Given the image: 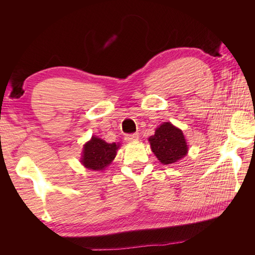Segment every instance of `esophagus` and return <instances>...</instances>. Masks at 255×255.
I'll return each instance as SVG.
<instances>
[{
	"mask_svg": "<svg viewBox=\"0 0 255 255\" xmlns=\"http://www.w3.org/2000/svg\"><path fill=\"white\" fill-rule=\"evenodd\" d=\"M138 138H139V136H138V134H128L126 136V141L128 142H132V141H136L138 140Z\"/></svg>",
	"mask_w": 255,
	"mask_h": 255,
	"instance_id": "34e87169",
	"label": "esophagus"
}]
</instances>
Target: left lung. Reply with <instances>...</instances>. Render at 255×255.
<instances>
[{"instance_id": "8db88e82", "label": "left lung", "mask_w": 255, "mask_h": 255, "mask_svg": "<svg viewBox=\"0 0 255 255\" xmlns=\"http://www.w3.org/2000/svg\"><path fill=\"white\" fill-rule=\"evenodd\" d=\"M149 142L152 152L163 165L175 163L188 152L183 132L170 122H164L160 125L155 129V134L149 137Z\"/></svg>"}]
</instances>
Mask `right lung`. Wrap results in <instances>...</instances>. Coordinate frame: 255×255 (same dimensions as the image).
<instances>
[{
	"label": "right lung",
	"instance_id": "1",
	"mask_svg": "<svg viewBox=\"0 0 255 255\" xmlns=\"http://www.w3.org/2000/svg\"><path fill=\"white\" fill-rule=\"evenodd\" d=\"M118 148L119 144L109 143L101 138L92 136L91 139L84 144L81 163L90 170H104L116 157Z\"/></svg>",
	"mask_w": 255,
	"mask_h": 255
}]
</instances>
